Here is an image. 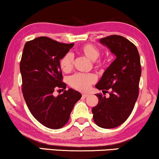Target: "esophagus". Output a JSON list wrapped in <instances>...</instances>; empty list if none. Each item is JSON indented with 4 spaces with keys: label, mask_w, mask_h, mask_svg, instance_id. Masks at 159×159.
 <instances>
[{
    "label": "esophagus",
    "mask_w": 159,
    "mask_h": 159,
    "mask_svg": "<svg viewBox=\"0 0 159 159\" xmlns=\"http://www.w3.org/2000/svg\"><path fill=\"white\" fill-rule=\"evenodd\" d=\"M90 96V95L87 94V93H83V94H82V96H83V97H84V98L87 97V96Z\"/></svg>",
    "instance_id": "34e87169"
}]
</instances>
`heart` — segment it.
Wrapping results in <instances>:
<instances>
[{
    "mask_svg": "<svg viewBox=\"0 0 159 159\" xmlns=\"http://www.w3.org/2000/svg\"><path fill=\"white\" fill-rule=\"evenodd\" d=\"M81 52L92 61H94L97 66L103 65L102 61H98L100 56L99 50L93 45L86 44L81 48ZM73 55L71 53H67L61 59L60 66L64 72H69L73 66ZM96 80V75L92 73H76L69 78V84L77 90L86 91L90 88V85Z\"/></svg>",
    "mask_w": 159,
    "mask_h": 159,
    "instance_id": "b5f03b06",
    "label": "heart"
}]
</instances>
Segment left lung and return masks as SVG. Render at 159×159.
<instances>
[{"mask_svg": "<svg viewBox=\"0 0 159 159\" xmlns=\"http://www.w3.org/2000/svg\"><path fill=\"white\" fill-rule=\"evenodd\" d=\"M99 43L116 58L96 85L103 93L109 89L111 92L108 98L96 94L98 103L93 107V117L99 127L113 129L128 119L138 99L141 75L140 55L135 45L123 36H109Z\"/></svg>", "mask_w": 159, "mask_h": 159, "instance_id": "1", "label": "left lung"}]
</instances>
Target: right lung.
I'll return each instance as SVG.
<instances>
[{
    "mask_svg": "<svg viewBox=\"0 0 159 159\" xmlns=\"http://www.w3.org/2000/svg\"><path fill=\"white\" fill-rule=\"evenodd\" d=\"M74 44L61 43L40 36L25 43L20 62L24 98L37 121L45 127L61 129L68 122L75 104L81 98L78 91L62 81L60 60ZM65 92L54 97V89Z\"/></svg>",
    "mask_w": 159,
    "mask_h": 159,
    "instance_id": "obj_1",
    "label": "right lung"
}]
</instances>
